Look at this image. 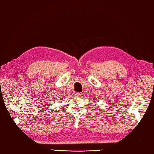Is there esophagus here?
<instances>
[{"label": "esophagus", "instance_id": "1", "mask_svg": "<svg viewBox=\"0 0 154 154\" xmlns=\"http://www.w3.org/2000/svg\"><path fill=\"white\" fill-rule=\"evenodd\" d=\"M75 95H76V97H80L81 96H82V94H81L80 92H76V93L75 94Z\"/></svg>", "mask_w": 154, "mask_h": 154}]
</instances>
